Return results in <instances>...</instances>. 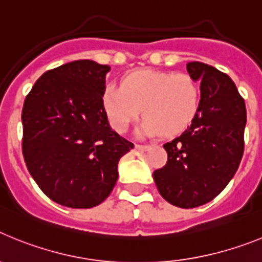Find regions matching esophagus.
<instances>
[{
  "instance_id": "obj_1",
  "label": "esophagus",
  "mask_w": 262,
  "mask_h": 262,
  "mask_svg": "<svg viewBox=\"0 0 262 262\" xmlns=\"http://www.w3.org/2000/svg\"><path fill=\"white\" fill-rule=\"evenodd\" d=\"M135 148H136V149H139V151H148V149L151 148V145H148V144H135Z\"/></svg>"
}]
</instances>
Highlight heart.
<instances>
[{"label": "heart", "mask_w": 262, "mask_h": 262, "mask_svg": "<svg viewBox=\"0 0 262 262\" xmlns=\"http://www.w3.org/2000/svg\"><path fill=\"white\" fill-rule=\"evenodd\" d=\"M102 107L118 133H124L143 110L145 118L139 134L174 136L184 133L198 114L201 86L186 73L144 69L124 77L120 88L107 85Z\"/></svg>", "instance_id": "1"}]
</instances>
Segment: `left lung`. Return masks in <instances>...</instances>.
<instances>
[{
    "label": "left lung",
    "mask_w": 262,
    "mask_h": 262,
    "mask_svg": "<svg viewBox=\"0 0 262 262\" xmlns=\"http://www.w3.org/2000/svg\"><path fill=\"white\" fill-rule=\"evenodd\" d=\"M189 75L201 81V107L178 138L165 143L168 161L154 172L164 200L181 209L210 202L232 180L244 152V98L226 73L191 61Z\"/></svg>",
    "instance_id": "obj_1"
}]
</instances>
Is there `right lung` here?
<instances>
[{
	"label": "right lung",
	"instance_id": "right-lung-1",
	"mask_svg": "<svg viewBox=\"0 0 262 262\" xmlns=\"http://www.w3.org/2000/svg\"><path fill=\"white\" fill-rule=\"evenodd\" d=\"M108 66L76 60L47 71L22 110V152L40 190L59 205L90 209L110 195L120 157L134 144L110 128L102 107Z\"/></svg>",
	"mask_w": 262,
	"mask_h": 262
}]
</instances>
